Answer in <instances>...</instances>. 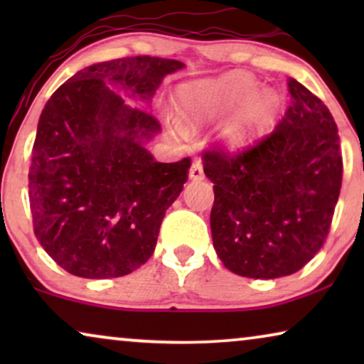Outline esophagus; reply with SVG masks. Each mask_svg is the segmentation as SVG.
I'll return each mask as SVG.
<instances>
[{
    "mask_svg": "<svg viewBox=\"0 0 364 364\" xmlns=\"http://www.w3.org/2000/svg\"><path fill=\"white\" fill-rule=\"evenodd\" d=\"M203 168H202V164L200 162H193L191 168H188V178H192V181H203Z\"/></svg>",
    "mask_w": 364,
    "mask_h": 364,
    "instance_id": "obj_1",
    "label": "esophagus"
}]
</instances>
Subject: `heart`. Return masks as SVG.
Here are the masks:
<instances>
[{
  "mask_svg": "<svg viewBox=\"0 0 364 364\" xmlns=\"http://www.w3.org/2000/svg\"><path fill=\"white\" fill-rule=\"evenodd\" d=\"M178 97V117L187 127L213 122L238 107L222 136L228 147H240L267 134L282 111V97L275 89H258L255 79L238 71L187 82ZM171 129L182 136L181 124H172Z\"/></svg>",
  "mask_w": 364,
  "mask_h": 364,
  "instance_id": "1",
  "label": "heart"
}]
</instances>
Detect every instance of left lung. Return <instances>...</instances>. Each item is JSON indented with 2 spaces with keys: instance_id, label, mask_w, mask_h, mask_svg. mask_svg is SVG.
<instances>
[{
  "instance_id": "8db88e82",
  "label": "left lung",
  "mask_w": 364,
  "mask_h": 364,
  "mask_svg": "<svg viewBox=\"0 0 364 364\" xmlns=\"http://www.w3.org/2000/svg\"><path fill=\"white\" fill-rule=\"evenodd\" d=\"M291 106L270 136L235 154L207 152L213 248L227 270L272 280L320 252L340 197L336 124L320 99L290 79Z\"/></svg>"
}]
</instances>
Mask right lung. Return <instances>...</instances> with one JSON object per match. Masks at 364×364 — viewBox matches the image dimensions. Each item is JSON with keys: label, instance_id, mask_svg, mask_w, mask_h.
<instances>
[{"label": "right lung", "instance_id": "add662e5", "mask_svg": "<svg viewBox=\"0 0 364 364\" xmlns=\"http://www.w3.org/2000/svg\"><path fill=\"white\" fill-rule=\"evenodd\" d=\"M183 68L151 56L97 63L68 79L44 106L29 203L38 242L71 275H129L156 250L191 161L157 162L147 151L161 132L151 102L166 76Z\"/></svg>", "mask_w": 364, "mask_h": 364}]
</instances>
